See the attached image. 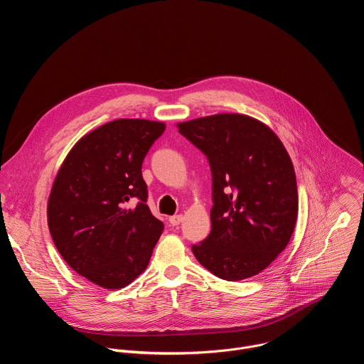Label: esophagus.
<instances>
[{
  "instance_id": "obj_1",
  "label": "esophagus",
  "mask_w": 364,
  "mask_h": 364,
  "mask_svg": "<svg viewBox=\"0 0 364 364\" xmlns=\"http://www.w3.org/2000/svg\"><path fill=\"white\" fill-rule=\"evenodd\" d=\"M181 222H183V216H181V215H176V216H171V218H170V223H171L173 226H178Z\"/></svg>"
}]
</instances>
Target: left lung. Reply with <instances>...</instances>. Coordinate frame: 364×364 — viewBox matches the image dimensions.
<instances>
[{"label":"left lung","instance_id":"1","mask_svg":"<svg viewBox=\"0 0 364 364\" xmlns=\"http://www.w3.org/2000/svg\"><path fill=\"white\" fill-rule=\"evenodd\" d=\"M209 160L212 232L191 250L213 275L240 281L261 274L287 247L298 218L289 154L264 122L218 114L177 124Z\"/></svg>","mask_w":364,"mask_h":364}]
</instances>
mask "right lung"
<instances>
[{"mask_svg": "<svg viewBox=\"0 0 364 364\" xmlns=\"http://www.w3.org/2000/svg\"><path fill=\"white\" fill-rule=\"evenodd\" d=\"M164 129V122L127 118L93 129L70 149L51 187V239L73 271L105 289L139 277L164 230L146 205L141 171Z\"/></svg>", "mask_w": 364, "mask_h": 364, "instance_id": "add662e5", "label": "right lung"}]
</instances>
